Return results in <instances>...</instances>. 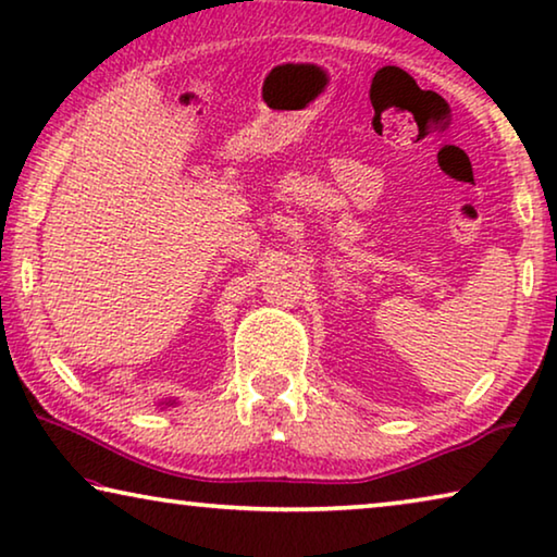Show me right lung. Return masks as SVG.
Instances as JSON below:
<instances>
[{"label":"right lung","instance_id":"obj_1","mask_svg":"<svg viewBox=\"0 0 557 557\" xmlns=\"http://www.w3.org/2000/svg\"><path fill=\"white\" fill-rule=\"evenodd\" d=\"M172 405H177V400H162V403H160V408L164 410V408H172Z\"/></svg>","mask_w":557,"mask_h":557}]
</instances>
